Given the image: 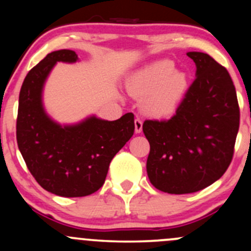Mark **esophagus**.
<instances>
[{"instance_id": "34e87169", "label": "esophagus", "mask_w": 251, "mask_h": 251, "mask_svg": "<svg viewBox=\"0 0 251 251\" xmlns=\"http://www.w3.org/2000/svg\"><path fill=\"white\" fill-rule=\"evenodd\" d=\"M142 126H143V121L140 118L135 119V131L136 133H140L142 131Z\"/></svg>"}]
</instances>
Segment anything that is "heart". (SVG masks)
I'll return each mask as SVG.
<instances>
[{"instance_id":"obj_1","label":"heart","mask_w":251,"mask_h":251,"mask_svg":"<svg viewBox=\"0 0 251 251\" xmlns=\"http://www.w3.org/2000/svg\"><path fill=\"white\" fill-rule=\"evenodd\" d=\"M187 77L176 72L173 62L161 60L141 72L127 81V90L132 96L144 98L143 108L154 116H169L179 107L186 96Z\"/></svg>"}]
</instances>
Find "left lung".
I'll return each instance as SVG.
<instances>
[{
    "label": "left lung",
    "instance_id": "1",
    "mask_svg": "<svg viewBox=\"0 0 251 251\" xmlns=\"http://www.w3.org/2000/svg\"><path fill=\"white\" fill-rule=\"evenodd\" d=\"M187 55L197 76L176 114L143 124L149 181L170 194L194 193L217 181L231 164L239 130L237 93L226 68L206 53Z\"/></svg>",
    "mask_w": 251,
    "mask_h": 251
}]
</instances>
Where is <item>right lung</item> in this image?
Wrapping results in <instances>:
<instances>
[{"instance_id": "1", "label": "right lung", "mask_w": 251, "mask_h": 251, "mask_svg": "<svg viewBox=\"0 0 251 251\" xmlns=\"http://www.w3.org/2000/svg\"><path fill=\"white\" fill-rule=\"evenodd\" d=\"M74 50L48 53L24 78L17 118L18 148L37 183L60 197H86L97 192L107 177L111 159L135 131L133 114L115 121L86 119L60 126L42 105L44 83L57 62L74 63Z\"/></svg>"}]
</instances>
